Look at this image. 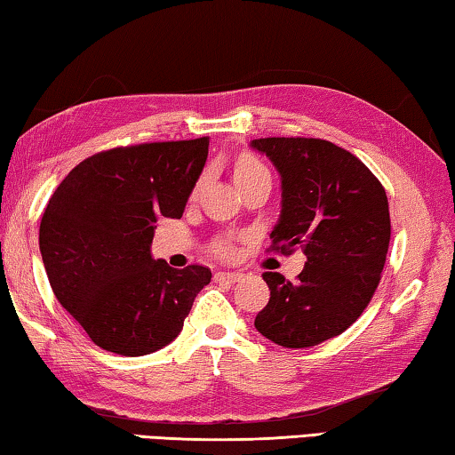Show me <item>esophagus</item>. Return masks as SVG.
<instances>
[{
  "instance_id": "34e87169",
  "label": "esophagus",
  "mask_w": 455,
  "mask_h": 455,
  "mask_svg": "<svg viewBox=\"0 0 455 455\" xmlns=\"http://www.w3.org/2000/svg\"><path fill=\"white\" fill-rule=\"evenodd\" d=\"M242 278L240 272H229V270H221V272H215V281L218 283H228V284H234Z\"/></svg>"
}]
</instances>
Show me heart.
Instances as JSON below:
<instances>
[{
  "label": "heart",
  "mask_w": 455,
  "mask_h": 455,
  "mask_svg": "<svg viewBox=\"0 0 455 455\" xmlns=\"http://www.w3.org/2000/svg\"><path fill=\"white\" fill-rule=\"evenodd\" d=\"M267 172H268L267 166H264L262 163H258V160H251V158H243L235 166L234 179L237 185H242V183H246V180L258 177V174H267ZM221 250H226V248H221Z\"/></svg>",
  "instance_id": "obj_1"
}]
</instances>
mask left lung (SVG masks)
Listing matches in <instances>:
<instances>
[{"instance_id": "1", "label": "left lung", "mask_w": 455, "mask_h": 455, "mask_svg": "<svg viewBox=\"0 0 455 455\" xmlns=\"http://www.w3.org/2000/svg\"><path fill=\"white\" fill-rule=\"evenodd\" d=\"M250 148L281 177L272 250L300 246L307 256L297 283L264 272L270 299L254 327L283 347L317 346L344 333L380 283L390 242L387 193L362 160L327 140L260 138Z\"/></svg>"}]
</instances>
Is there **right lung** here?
<instances>
[{
    "instance_id": "add662e5",
    "label": "right lung",
    "mask_w": 455,
    "mask_h": 455,
    "mask_svg": "<svg viewBox=\"0 0 455 455\" xmlns=\"http://www.w3.org/2000/svg\"><path fill=\"white\" fill-rule=\"evenodd\" d=\"M209 138L138 144L89 156L52 193L40 254L59 303L108 352L146 355L183 330L212 270L152 258L160 218H183Z\"/></svg>"
}]
</instances>
